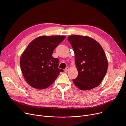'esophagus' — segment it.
Segmentation results:
<instances>
[{
    "label": "esophagus",
    "instance_id": "obj_1",
    "mask_svg": "<svg viewBox=\"0 0 126 126\" xmlns=\"http://www.w3.org/2000/svg\"><path fill=\"white\" fill-rule=\"evenodd\" d=\"M69 68L68 67H66V68L64 69V71L65 72H67V71L69 70Z\"/></svg>",
    "mask_w": 126,
    "mask_h": 126
}]
</instances>
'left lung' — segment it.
<instances>
[{"label":"left lung","mask_w":126,"mask_h":126,"mask_svg":"<svg viewBox=\"0 0 126 126\" xmlns=\"http://www.w3.org/2000/svg\"><path fill=\"white\" fill-rule=\"evenodd\" d=\"M75 53L78 75L73 80L79 89L88 90L98 86L106 75L108 61L98 42L91 37L80 35L68 37Z\"/></svg>","instance_id":"left-lung-1"}]
</instances>
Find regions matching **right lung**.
<instances>
[{
	"instance_id": "1",
	"label": "right lung",
	"mask_w": 126,
	"mask_h": 126,
	"mask_svg": "<svg viewBox=\"0 0 126 126\" xmlns=\"http://www.w3.org/2000/svg\"><path fill=\"white\" fill-rule=\"evenodd\" d=\"M65 38V36H42L28 45L21 56L20 64L23 76L31 87L46 89L63 72L58 68L59 59L53 58L52 53Z\"/></svg>"
}]
</instances>
